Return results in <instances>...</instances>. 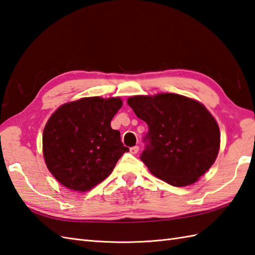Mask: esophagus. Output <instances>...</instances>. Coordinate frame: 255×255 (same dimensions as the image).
Here are the masks:
<instances>
[{"instance_id":"esophagus-1","label":"esophagus","mask_w":255,"mask_h":255,"mask_svg":"<svg viewBox=\"0 0 255 255\" xmlns=\"http://www.w3.org/2000/svg\"><path fill=\"white\" fill-rule=\"evenodd\" d=\"M138 150H139L138 146H134V147H131V148H129V152H131V154H137Z\"/></svg>"}]
</instances>
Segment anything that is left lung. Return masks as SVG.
Listing matches in <instances>:
<instances>
[{"mask_svg":"<svg viewBox=\"0 0 255 255\" xmlns=\"http://www.w3.org/2000/svg\"><path fill=\"white\" fill-rule=\"evenodd\" d=\"M128 105L148 126L140 159L168 184L195 183L213 166L220 147L217 121L200 101L178 94L137 95Z\"/></svg>","mask_w":255,"mask_h":255,"instance_id":"obj_1","label":"left lung"}]
</instances>
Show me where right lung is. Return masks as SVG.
I'll use <instances>...</instances> for the list:
<instances>
[{"label": "right lung", "instance_id": "1", "mask_svg": "<svg viewBox=\"0 0 255 255\" xmlns=\"http://www.w3.org/2000/svg\"><path fill=\"white\" fill-rule=\"evenodd\" d=\"M122 104L120 97H85L60 106L51 115L42 134L43 158L65 188L92 190L128 151L110 124Z\"/></svg>", "mask_w": 255, "mask_h": 255}]
</instances>
